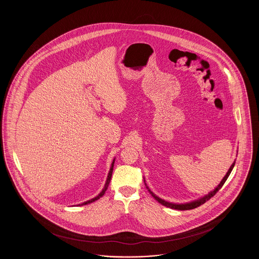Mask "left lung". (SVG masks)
Masks as SVG:
<instances>
[{
    "label": "left lung",
    "mask_w": 259,
    "mask_h": 259,
    "mask_svg": "<svg viewBox=\"0 0 259 259\" xmlns=\"http://www.w3.org/2000/svg\"><path fill=\"white\" fill-rule=\"evenodd\" d=\"M235 165V161L234 163L231 165V167H230V169L228 170V172L227 174L225 175V177L222 179V182H221V184L218 185V187L213 190V191H211V192H209L208 195H206V196H204L203 198H201V199H199L197 201H193V202H190V203H186V204H172V203H169V202H166V201H164V200H162L159 197H157L156 195H154L149 189H148V186H147V188L148 189V191L150 192V194L153 196V198L155 199V200H157L160 204H162L163 206H166V207H168V208H171V209H180V210H186V209H195V208H197L199 206H201V205H203L204 203H206L208 200H209L210 198L213 197L215 194H217V192L221 189L222 187V185H224V183L226 182V180L228 179V177H229V175L231 174L232 172V170H233V168H234ZM146 185V184H145Z\"/></svg>",
    "instance_id": "left-lung-1"
}]
</instances>
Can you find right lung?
Here are the masks:
<instances>
[{"label":"right lung","instance_id":"1","mask_svg":"<svg viewBox=\"0 0 259 259\" xmlns=\"http://www.w3.org/2000/svg\"><path fill=\"white\" fill-rule=\"evenodd\" d=\"M113 164H114V160L113 162L111 163V170H110V172H109V176H108V179H107V183H106V185H105V187H104V189L102 190V192L99 194L97 197L93 198V199H91V200H89V201H87V202H84V203H82L81 204V206L82 205H87V204H90V203H92V202H94V201H96V200H98L99 198L102 197L104 194H105V192H106V190L108 189V186L110 185V182H111V174H112V171H113ZM80 206V205H79Z\"/></svg>","mask_w":259,"mask_h":259}]
</instances>
